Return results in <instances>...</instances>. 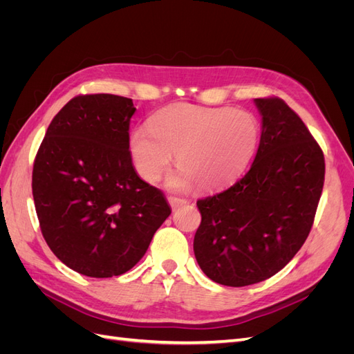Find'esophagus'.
I'll list each match as a JSON object with an SVG mask.
<instances>
[{
    "instance_id": "esophagus-1",
    "label": "esophagus",
    "mask_w": 354,
    "mask_h": 354,
    "mask_svg": "<svg viewBox=\"0 0 354 354\" xmlns=\"http://www.w3.org/2000/svg\"><path fill=\"white\" fill-rule=\"evenodd\" d=\"M168 202H169V205H171V208H173V209H176V208H178L181 205H186V203H187L186 199L178 198V196H168Z\"/></svg>"
}]
</instances>
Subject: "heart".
Returning <instances> with one entry per match:
<instances>
[{"mask_svg": "<svg viewBox=\"0 0 354 354\" xmlns=\"http://www.w3.org/2000/svg\"><path fill=\"white\" fill-rule=\"evenodd\" d=\"M260 140V125L248 112L189 103L160 109L151 128L138 127L130 138L134 165L145 180L156 181L177 155L183 171L176 187L195 181L199 189H218L236 180Z\"/></svg>", "mask_w": 354, "mask_h": 354, "instance_id": "b5f03b06", "label": "heart"}]
</instances>
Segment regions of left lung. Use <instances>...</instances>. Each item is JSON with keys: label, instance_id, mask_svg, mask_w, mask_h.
I'll return each mask as SVG.
<instances>
[{"label": "left lung", "instance_id": "1", "mask_svg": "<svg viewBox=\"0 0 354 354\" xmlns=\"http://www.w3.org/2000/svg\"><path fill=\"white\" fill-rule=\"evenodd\" d=\"M254 102L263 125L248 173L196 202V261L226 286L269 279L294 259L312 230L325 181L324 152L301 118L279 97Z\"/></svg>", "mask_w": 354, "mask_h": 354}]
</instances>
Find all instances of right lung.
Returning <instances> with one entry per match:
<instances>
[{
  "instance_id": "obj_1",
  "label": "right lung",
  "mask_w": 354,
  "mask_h": 354,
  "mask_svg": "<svg viewBox=\"0 0 354 354\" xmlns=\"http://www.w3.org/2000/svg\"><path fill=\"white\" fill-rule=\"evenodd\" d=\"M133 100L81 94L47 128L32 195L50 250L90 277L120 276L140 261L171 214L159 189L137 176L130 152Z\"/></svg>"
}]
</instances>
